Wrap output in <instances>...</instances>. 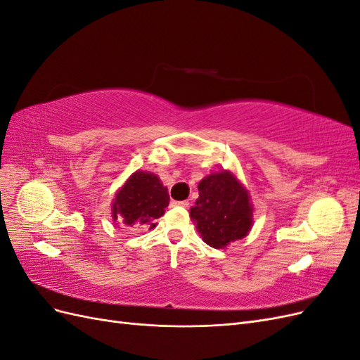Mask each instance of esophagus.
<instances>
[{
    "label": "esophagus",
    "mask_w": 360,
    "mask_h": 360,
    "mask_svg": "<svg viewBox=\"0 0 360 360\" xmlns=\"http://www.w3.org/2000/svg\"><path fill=\"white\" fill-rule=\"evenodd\" d=\"M171 205H174V207H183V209H186V207H189V201H172Z\"/></svg>",
    "instance_id": "34e87169"
}]
</instances>
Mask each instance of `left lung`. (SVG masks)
Masks as SVG:
<instances>
[{
	"instance_id": "8db88e82",
	"label": "left lung",
	"mask_w": 360,
	"mask_h": 360,
	"mask_svg": "<svg viewBox=\"0 0 360 360\" xmlns=\"http://www.w3.org/2000/svg\"><path fill=\"white\" fill-rule=\"evenodd\" d=\"M198 191L191 219L207 245L224 249L249 234L254 225V205L234 172L221 169L209 174L200 181Z\"/></svg>"
}]
</instances>
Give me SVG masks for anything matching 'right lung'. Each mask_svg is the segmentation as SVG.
Returning a JSON list of instances; mask_svg holds the SVG:
<instances>
[{
    "label": "right lung",
    "instance_id": "1",
    "mask_svg": "<svg viewBox=\"0 0 360 360\" xmlns=\"http://www.w3.org/2000/svg\"><path fill=\"white\" fill-rule=\"evenodd\" d=\"M169 204L168 189L155 172L135 171L115 192L111 216L115 225L147 226L153 230L156 219Z\"/></svg>",
    "mask_w": 360,
    "mask_h": 360
}]
</instances>
